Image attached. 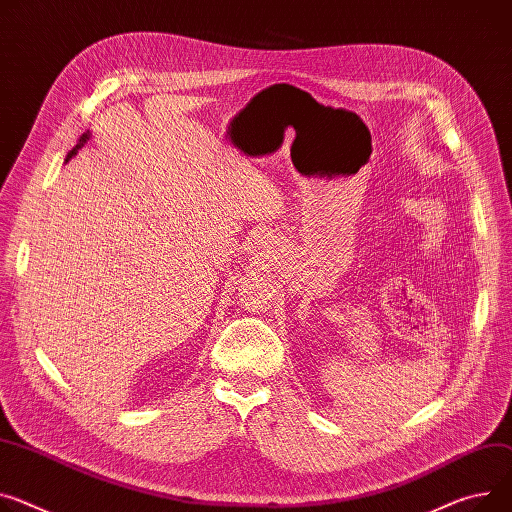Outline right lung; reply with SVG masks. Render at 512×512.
I'll return each mask as SVG.
<instances>
[{"mask_svg":"<svg viewBox=\"0 0 512 512\" xmlns=\"http://www.w3.org/2000/svg\"><path fill=\"white\" fill-rule=\"evenodd\" d=\"M88 139H90V133H84V135L80 137V143H77V145H75V147H73V149H71V151L67 153V157H65V162H69V160H71V157H73V155L77 153V149H82V147H84V143H86Z\"/></svg>","mask_w":512,"mask_h":512,"instance_id":"right-lung-1","label":"right lung"}]
</instances>
